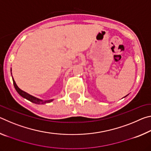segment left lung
Listing matches in <instances>:
<instances>
[{
    "mask_svg": "<svg viewBox=\"0 0 151 151\" xmlns=\"http://www.w3.org/2000/svg\"><path fill=\"white\" fill-rule=\"evenodd\" d=\"M127 96H128V94H127ZM124 96V97H126V96Z\"/></svg>",
    "mask_w": 151,
    "mask_h": 151,
    "instance_id": "left-lung-1",
    "label": "left lung"
}]
</instances>
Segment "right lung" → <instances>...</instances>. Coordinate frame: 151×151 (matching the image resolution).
Segmentation results:
<instances>
[{"mask_svg":"<svg viewBox=\"0 0 151 151\" xmlns=\"http://www.w3.org/2000/svg\"><path fill=\"white\" fill-rule=\"evenodd\" d=\"M11 71H12V70L11 69ZM11 75H12V73H11ZM12 81H13L14 86L15 89H16V91H17V93H19L20 96L23 97V98L27 99L28 101H29L30 102H32V103H35L37 104H45L47 103H51L52 101H54V99H49V100H42V99L37 98V97H35L32 95H30V94L27 93H26V92H24L23 91H22L21 89L19 88V86H17L16 83H15L13 77H12Z\"/></svg>","mask_w":151,"mask_h":151,"instance_id":"1","label":"right lung"}]
</instances>
